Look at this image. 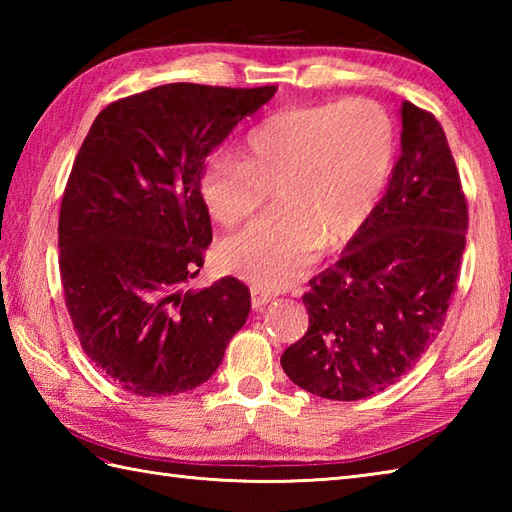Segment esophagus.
Instances as JSON below:
<instances>
[{
    "label": "esophagus",
    "instance_id": "1",
    "mask_svg": "<svg viewBox=\"0 0 512 512\" xmlns=\"http://www.w3.org/2000/svg\"><path fill=\"white\" fill-rule=\"evenodd\" d=\"M270 301H273V295H270V292H266L264 288H259V286L250 288V303H253L255 310H262L266 303H270Z\"/></svg>",
    "mask_w": 512,
    "mask_h": 512
}]
</instances>
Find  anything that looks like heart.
<instances>
[{"instance_id": "obj_1", "label": "heart", "mask_w": 512, "mask_h": 512, "mask_svg": "<svg viewBox=\"0 0 512 512\" xmlns=\"http://www.w3.org/2000/svg\"><path fill=\"white\" fill-rule=\"evenodd\" d=\"M396 129L374 99L292 105L244 140L242 158L217 156L202 171L206 209L222 226L248 220L275 189L279 206L226 239L222 262L279 290L306 275L323 246L356 235L387 187Z\"/></svg>"}]
</instances>
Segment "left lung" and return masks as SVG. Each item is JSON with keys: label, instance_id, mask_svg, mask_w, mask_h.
<instances>
[{"label": "left lung", "instance_id": "1", "mask_svg": "<svg viewBox=\"0 0 512 512\" xmlns=\"http://www.w3.org/2000/svg\"><path fill=\"white\" fill-rule=\"evenodd\" d=\"M402 154L372 217L303 295L308 332L281 356L292 383L328 400L385 391L442 332L469 228L444 129L405 101Z\"/></svg>", "mask_w": 512, "mask_h": 512}]
</instances>
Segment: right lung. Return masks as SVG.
Returning a JSON list of instances; mask_svg holds the SVG:
<instances>
[{
  "mask_svg": "<svg viewBox=\"0 0 512 512\" xmlns=\"http://www.w3.org/2000/svg\"><path fill=\"white\" fill-rule=\"evenodd\" d=\"M275 92L158 85L107 105L74 158L59 213L65 306L83 352L129 394L200 387L248 319L239 279L182 286L213 239L206 156Z\"/></svg>",
  "mask_w": 512,
  "mask_h": 512,
  "instance_id": "1",
  "label": "right lung"
}]
</instances>
